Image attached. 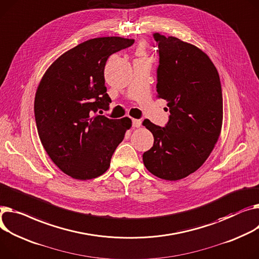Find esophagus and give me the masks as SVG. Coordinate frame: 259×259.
<instances>
[{
	"instance_id": "obj_1",
	"label": "esophagus",
	"mask_w": 259,
	"mask_h": 259,
	"mask_svg": "<svg viewBox=\"0 0 259 259\" xmlns=\"http://www.w3.org/2000/svg\"><path fill=\"white\" fill-rule=\"evenodd\" d=\"M132 126H133L134 128H140V127L142 126V120H141V119H135V118H133V119H132Z\"/></svg>"
}]
</instances>
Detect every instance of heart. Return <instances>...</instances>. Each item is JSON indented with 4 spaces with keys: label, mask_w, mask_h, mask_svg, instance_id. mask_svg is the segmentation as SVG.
<instances>
[{
    "label": "heart",
    "mask_w": 259,
    "mask_h": 259,
    "mask_svg": "<svg viewBox=\"0 0 259 259\" xmlns=\"http://www.w3.org/2000/svg\"><path fill=\"white\" fill-rule=\"evenodd\" d=\"M141 50H142V49H141Z\"/></svg>",
    "instance_id": "b5f03b06"
}]
</instances>
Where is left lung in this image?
Wrapping results in <instances>:
<instances>
[{"mask_svg":"<svg viewBox=\"0 0 259 259\" xmlns=\"http://www.w3.org/2000/svg\"><path fill=\"white\" fill-rule=\"evenodd\" d=\"M153 36L159 52L157 97L167 102L169 116L163 128L144 120L154 144L143 161L154 176L176 181L196 171L219 140L222 86L214 64L202 50L174 36Z\"/></svg>","mask_w":259,"mask_h":259,"instance_id":"obj_1","label":"left lung"}]
</instances>
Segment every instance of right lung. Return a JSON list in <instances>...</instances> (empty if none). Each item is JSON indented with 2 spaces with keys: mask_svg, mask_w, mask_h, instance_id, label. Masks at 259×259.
<instances>
[{
  "mask_svg": "<svg viewBox=\"0 0 259 259\" xmlns=\"http://www.w3.org/2000/svg\"><path fill=\"white\" fill-rule=\"evenodd\" d=\"M133 44L117 36L86 40L58 57L41 78L34 100L39 139L52 161L74 179L104 174L132 126L129 117L112 119L102 112L111 103L106 61Z\"/></svg>",
  "mask_w": 259,
  "mask_h": 259,
  "instance_id": "1",
  "label": "right lung"
}]
</instances>
